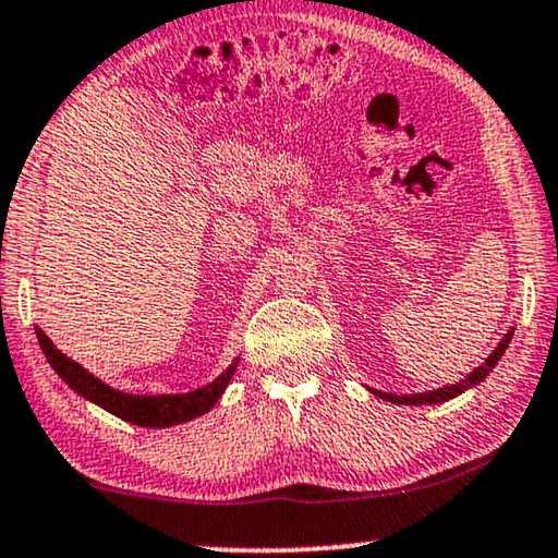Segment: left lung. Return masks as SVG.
Listing matches in <instances>:
<instances>
[{"instance_id":"8db88e82","label":"left lung","mask_w":558,"mask_h":558,"mask_svg":"<svg viewBox=\"0 0 558 558\" xmlns=\"http://www.w3.org/2000/svg\"><path fill=\"white\" fill-rule=\"evenodd\" d=\"M510 339H512V331L505 333L502 341H500V344H497L495 352L489 354L487 360H485V365H480L477 369H474V373L466 375L464 380H459L457 385H447V388H439V390L418 392V396H392V392H380V390H373V392H375L377 398H383V400H390V403H398V405H426V403H444V400H451V398H457L459 392H464L466 388H472V385H480L482 380H485V377L489 375V369H493V367L497 365V362H500V356H502L505 349H508Z\"/></svg>"}]
</instances>
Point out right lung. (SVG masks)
<instances>
[{
    "instance_id": "1",
    "label": "right lung",
    "mask_w": 558,
    "mask_h": 558,
    "mask_svg": "<svg viewBox=\"0 0 558 558\" xmlns=\"http://www.w3.org/2000/svg\"><path fill=\"white\" fill-rule=\"evenodd\" d=\"M37 341H40L43 354L48 356L50 367L56 369L58 375L63 377V383L69 385L71 390H76L81 398L92 400L104 411H109L117 418L135 423V426H145V428H166V426H178V423H185L196 415L209 413L217 400L221 398V392L232 380L236 362L229 365L225 373H221L217 380L206 385V388H198L193 392H183V396H130V392H119L109 385H104L99 377H94L92 373H86L78 362H73L71 356H65L61 349H58L53 341L46 337V331L35 329Z\"/></svg>"
}]
</instances>
